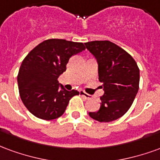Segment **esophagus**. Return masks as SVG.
<instances>
[{"mask_svg":"<svg viewBox=\"0 0 160 160\" xmlns=\"http://www.w3.org/2000/svg\"><path fill=\"white\" fill-rule=\"evenodd\" d=\"M80 95H81L82 97H83L84 99H86V100H89V99H91V95L87 94V93H85L84 91H80Z\"/></svg>","mask_w":160,"mask_h":160,"instance_id":"obj_1","label":"esophagus"}]
</instances>
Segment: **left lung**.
Instances as JSON below:
<instances>
[{"label": "left lung", "instance_id": "obj_1", "mask_svg": "<svg viewBox=\"0 0 160 160\" xmlns=\"http://www.w3.org/2000/svg\"><path fill=\"white\" fill-rule=\"evenodd\" d=\"M85 46L97 60L104 90L99 111L88 115L101 123L112 122L131 107L139 89L140 70L132 56L110 41H93Z\"/></svg>", "mask_w": 160, "mask_h": 160}]
</instances>
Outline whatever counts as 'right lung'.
Segmentation results:
<instances>
[{"instance_id": "add662e5", "label": "right lung", "mask_w": 160, "mask_h": 160, "mask_svg": "<svg viewBox=\"0 0 160 160\" xmlns=\"http://www.w3.org/2000/svg\"><path fill=\"white\" fill-rule=\"evenodd\" d=\"M85 49L82 42L48 39L28 53L18 74L19 95L23 103L38 118L53 120L62 116L69 101L79 92L67 91L58 78L66 72L69 59Z\"/></svg>"}]
</instances>
